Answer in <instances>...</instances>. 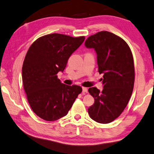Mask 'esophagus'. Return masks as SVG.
Masks as SVG:
<instances>
[{"label": "esophagus", "mask_w": 154, "mask_h": 154, "mask_svg": "<svg viewBox=\"0 0 154 154\" xmlns=\"http://www.w3.org/2000/svg\"><path fill=\"white\" fill-rule=\"evenodd\" d=\"M82 92H84V93H87V92H88V88H87L83 87L82 88Z\"/></svg>", "instance_id": "34e87169"}]
</instances>
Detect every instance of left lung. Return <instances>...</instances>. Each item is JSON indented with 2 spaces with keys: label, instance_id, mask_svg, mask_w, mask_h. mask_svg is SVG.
<instances>
[{
  "label": "left lung",
  "instance_id": "1",
  "mask_svg": "<svg viewBox=\"0 0 154 154\" xmlns=\"http://www.w3.org/2000/svg\"><path fill=\"white\" fill-rule=\"evenodd\" d=\"M87 48H94L103 89H88L94 103L88 109L90 117L99 123H109L121 115L132 94L135 72L133 55L124 40L109 31H99L87 38Z\"/></svg>",
  "mask_w": 154,
  "mask_h": 154
}]
</instances>
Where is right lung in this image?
Returning <instances> with one entry per match:
<instances>
[{
	"mask_svg": "<svg viewBox=\"0 0 154 154\" xmlns=\"http://www.w3.org/2000/svg\"><path fill=\"white\" fill-rule=\"evenodd\" d=\"M84 40V36L52 33L39 38L29 47L22 70L23 86L32 110L44 120L66 115L82 92L81 86L62 84L57 74L64 71L68 58Z\"/></svg>",
	"mask_w": 154,
	"mask_h": 154,
	"instance_id": "add662e5",
	"label": "right lung"
}]
</instances>
